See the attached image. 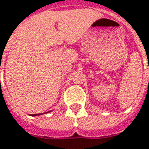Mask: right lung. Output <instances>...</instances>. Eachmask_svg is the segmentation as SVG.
Returning <instances> with one entry per match:
<instances>
[{
  "instance_id": "1",
  "label": "right lung",
  "mask_w": 149,
  "mask_h": 149,
  "mask_svg": "<svg viewBox=\"0 0 149 149\" xmlns=\"http://www.w3.org/2000/svg\"><path fill=\"white\" fill-rule=\"evenodd\" d=\"M50 112V111H48ZM48 112H46V113H48ZM45 114V113H42V114H31V116H38V115H41V114Z\"/></svg>"
}]
</instances>
